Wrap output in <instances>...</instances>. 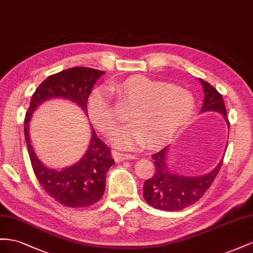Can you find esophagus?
<instances>
[{
    "label": "esophagus",
    "instance_id": "obj_1",
    "mask_svg": "<svg viewBox=\"0 0 253 253\" xmlns=\"http://www.w3.org/2000/svg\"><path fill=\"white\" fill-rule=\"evenodd\" d=\"M113 157L115 159V161H124V160H132L135 157L131 154H123V153H113Z\"/></svg>",
    "mask_w": 253,
    "mask_h": 253
}]
</instances>
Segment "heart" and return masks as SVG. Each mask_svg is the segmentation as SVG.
Segmentation results:
<instances>
[{"label":"heart","instance_id":"b5f03b06","mask_svg":"<svg viewBox=\"0 0 253 253\" xmlns=\"http://www.w3.org/2000/svg\"><path fill=\"white\" fill-rule=\"evenodd\" d=\"M109 89L123 103L130 105L131 127L111 135L115 145L130 149L146 141L157 145L175 134L194 112L195 99L182 86L167 85L145 76H131ZM90 119L100 131L108 132L119 124L109 93L104 88L92 91L88 100Z\"/></svg>","mask_w":253,"mask_h":253}]
</instances>
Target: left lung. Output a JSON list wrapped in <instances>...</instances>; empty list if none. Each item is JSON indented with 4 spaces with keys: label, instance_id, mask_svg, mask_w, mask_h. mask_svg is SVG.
<instances>
[{
    "label": "left lung",
    "instance_id": "left-lung-1",
    "mask_svg": "<svg viewBox=\"0 0 253 253\" xmlns=\"http://www.w3.org/2000/svg\"><path fill=\"white\" fill-rule=\"evenodd\" d=\"M204 85V104L200 112L215 111L223 115L228 128H230L227 118L225 103L220 93L213 85L199 78ZM169 146L154 154L155 174L144 182L143 196L146 203L158 210L179 211L192 206L198 201L211 186L216 175L221 168L222 161L212 171L203 176H183L170 171L168 165V154Z\"/></svg>",
    "mask_w": 253,
    "mask_h": 253
}]
</instances>
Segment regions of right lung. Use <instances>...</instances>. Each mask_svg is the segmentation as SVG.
Instances as JSON below:
<instances>
[{
    "instance_id": "right-lung-1",
    "label": "right lung",
    "mask_w": 253,
    "mask_h": 253,
    "mask_svg": "<svg viewBox=\"0 0 253 253\" xmlns=\"http://www.w3.org/2000/svg\"><path fill=\"white\" fill-rule=\"evenodd\" d=\"M105 72L77 67L48 76L36 89L24 120L25 141L32 167L39 183L44 191L59 204L69 208H84L103 197L106 186V174L114 160L110 148L96 135L91 127V140L84 156L71 167L54 169L45 167L32 146L28 127L34 111L50 98H63L78 105L84 113L93 85Z\"/></svg>"
}]
</instances>
